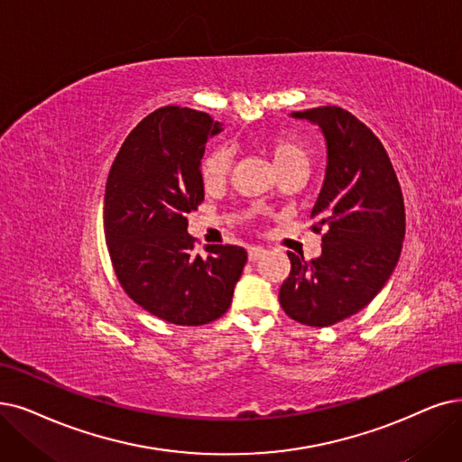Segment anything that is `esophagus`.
I'll list each match as a JSON object with an SVG mask.
<instances>
[{
  "instance_id": "1",
  "label": "esophagus",
  "mask_w": 462,
  "mask_h": 462,
  "mask_svg": "<svg viewBox=\"0 0 462 462\" xmlns=\"http://www.w3.org/2000/svg\"><path fill=\"white\" fill-rule=\"evenodd\" d=\"M265 254V250L262 246H248V260L255 262L260 260V257Z\"/></svg>"
}]
</instances>
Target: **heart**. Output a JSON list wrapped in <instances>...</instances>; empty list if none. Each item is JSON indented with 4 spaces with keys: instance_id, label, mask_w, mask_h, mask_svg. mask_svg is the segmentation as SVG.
<instances>
[{
    "instance_id": "heart-1",
    "label": "heart",
    "mask_w": 462,
    "mask_h": 462,
    "mask_svg": "<svg viewBox=\"0 0 462 462\" xmlns=\"http://www.w3.org/2000/svg\"><path fill=\"white\" fill-rule=\"evenodd\" d=\"M267 152L273 159V164L281 174L284 171L303 167L307 169L309 164V153L298 140L288 136H273L265 142ZM233 167V153L224 145L212 147V150L205 155L200 162V178L207 188L221 186L229 176Z\"/></svg>"
}]
</instances>
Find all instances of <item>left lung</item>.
Instances as JSON below:
<instances>
[{
    "label": "left lung",
    "instance_id": "1",
    "mask_svg": "<svg viewBox=\"0 0 462 462\" xmlns=\"http://www.w3.org/2000/svg\"><path fill=\"white\" fill-rule=\"evenodd\" d=\"M320 128L326 174L312 207L322 254L305 262L288 252L290 274L279 300L286 315L326 328L356 315L396 269L405 236L403 197L379 138L337 106L290 114Z\"/></svg>",
    "mask_w": 462,
    "mask_h": 462
}]
</instances>
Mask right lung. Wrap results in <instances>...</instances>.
<instances>
[{"mask_svg":"<svg viewBox=\"0 0 462 462\" xmlns=\"http://www.w3.org/2000/svg\"><path fill=\"white\" fill-rule=\"evenodd\" d=\"M224 128L210 116L167 106L138 123L109 171L104 233L128 298L178 326L226 315L248 260L241 246L193 250L188 214L205 200L200 161L208 138Z\"/></svg>","mask_w":462,"mask_h":462,"instance_id":"right-lung-1","label":"right lung"}]
</instances>
